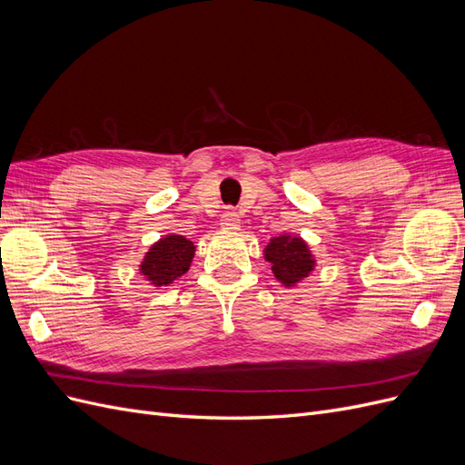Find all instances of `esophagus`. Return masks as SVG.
<instances>
[{"mask_svg": "<svg viewBox=\"0 0 465 465\" xmlns=\"http://www.w3.org/2000/svg\"><path fill=\"white\" fill-rule=\"evenodd\" d=\"M238 227H241V217H238V213L234 209H227L221 217V229L224 231H236Z\"/></svg>", "mask_w": 465, "mask_h": 465, "instance_id": "1", "label": "esophagus"}]
</instances>
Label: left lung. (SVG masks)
Returning a JSON list of instances; mask_svg holds the SVG:
<instances>
[{
  "label": "left lung",
  "mask_w": 465,
  "mask_h": 465,
  "mask_svg": "<svg viewBox=\"0 0 465 465\" xmlns=\"http://www.w3.org/2000/svg\"><path fill=\"white\" fill-rule=\"evenodd\" d=\"M265 260L270 262L277 281L285 287H294L314 270L316 260L312 258L306 242L299 236L281 234L272 238L263 250Z\"/></svg>",
  "instance_id": "obj_1"
}]
</instances>
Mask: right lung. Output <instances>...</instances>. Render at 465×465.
I'll use <instances>...</instances> for the list:
<instances>
[{"mask_svg": "<svg viewBox=\"0 0 465 465\" xmlns=\"http://www.w3.org/2000/svg\"><path fill=\"white\" fill-rule=\"evenodd\" d=\"M193 252L195 246L188 238L180 234H168L149 248L142 265H139V272L154 287H166L190 270Z\"/></svg>", "mask_w": 465, "mask_h": 465, "instance_id": "1", "label": "right lung"}]
</instances>
